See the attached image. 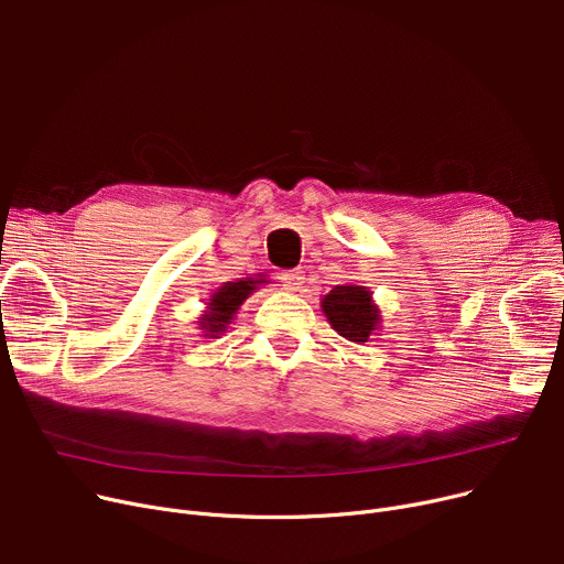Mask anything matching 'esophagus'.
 Instances as JSON below:
<instances>
[{
    "label": "esophagus",
    "mask_w": 564,
    "mask_h": 564,
    "mask_svg": "<svg viewBox=\"0 0 564 564\" xmlns=\"http://www.w3.org/2000/svg\"><path fill=\"white\" fill-rule=\"evenodd\" d=\"M283 285H285V290L288 292H302V288H304V272L302 270H290V272H283Z\"/></svg>",
    "instance_id": "obj_1"
}]
</instances>
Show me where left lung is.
I'll list each match as a JSON object with an SVG mask.
<instances>
[{"instance_id": "8db88e82", "label": "left lung", "mask_w": 564, "mask_h": 564, "mask_svg": "<svg viewBox=\"0 0 564 564\" xmlns=\"http://www.w3.org/2000/svg\"><path fill=\"white\" fill-rule=\"evenodd\" d=\"M319 306L322 313L327 315L332 329H336L343 338L364 345L372 340V336H379L381 311L366 285H336L329 294H324Z\"/></svg>"}]
</instances>
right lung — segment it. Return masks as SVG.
Segmentation results:
<instances>
[{"instance_id":"add662e5","label":"right lung","mask_w":564,"mask_h":564,"mask_svg":"<svg viewBox=\"0 0 564 564\" xmlns=\"http://www.w3.org/2000/svg\"><path fill=\"white\" fill-rule=\"evenodd\" d=\"M267 283L264 279H242L221 283L210 300L205 302V311L198 317V329L205 338H219L230 327L237 311L249 300V294L258 290V285Z\"/></svg>"}]
</instances>
